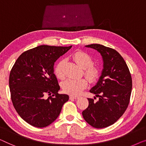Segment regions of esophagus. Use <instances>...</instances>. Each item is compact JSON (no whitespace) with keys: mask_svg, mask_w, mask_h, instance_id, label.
<instances>
[{"mask_svg":"<svg viewBox=\"0 0 146 146\" xmlns=\"http://www.w3.org/2000/svg\"><path fill=\"white\" fill-rule=\"evenodd\" d=\"M69 98L70 99H77V98H79V96H73V95H70L69 96Z\"/></svg>","mask_w":146,"mask_h":146,"instance_id":"esophagus-1","label":"esophagus"}]
</instances>
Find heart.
I'll list each match as a JSON object with an SVG mask.
<instances>
[{"instance_id":"heart-1","label":"heart","mask_w":146,"mask_h":146,"mask_svg":"<svg viewBox=\"0 0 146 146\" xmlns=\"http://www.w3.org/2000/svg\"><path fill=\"white\" fill-rule=\"evenodd\" d=\"M73 58L80 67L83 68L84 74L88 79L93 81L98 75V69L92 65V58L89 55L81 51H78L73 54ZM65 61L61 59L55 67V74L58 79H62L64 77L63 67ZM87 86V81L85 79L69 78L62 84L63 91L71 95H79Z\"/></svg>"}]
</instances>
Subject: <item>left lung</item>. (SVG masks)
<instances>
[{"label": "left lung", "instance_id": "left-lung-1", "mask_svg": "<svg viewBox=\"0 0 146 146\" xmlns=\"http://www.w3.org/2000/svg\"><path fill=\"white\" fill-rule=\"evenodd\" d=\"M96 50L102 55L103 69L90 93L98 100L88 98L89 106L82 112L88 124L96 128L113 124L122 116L130 102L132 80L124 59L114 49L94 44L85 46ZM96 98V97H94Z\"/></svg>", "mask_w": 146, "mask_h": 146}]
</instances>
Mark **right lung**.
Instances as JSON below:
<instances>
[{"mask_svg": "<svg viewBox=\"0 0 146 146\" xmlns=\"http://www.w3.org/2000/svg\"><path fill=\"white\" fill-rule=\"evenodd\" d=\"M71 46L42 45L22 53L10 73L9 87L14 107L20 116L37 128L56 120L69 96L60 89L54 74V63ZM50 95L48 99L44 95Z\"/></svg>", "mask_w": 146, "mask_h": 146, "instance_id": "obj_1", "label": "right lung"}]
</instances>
